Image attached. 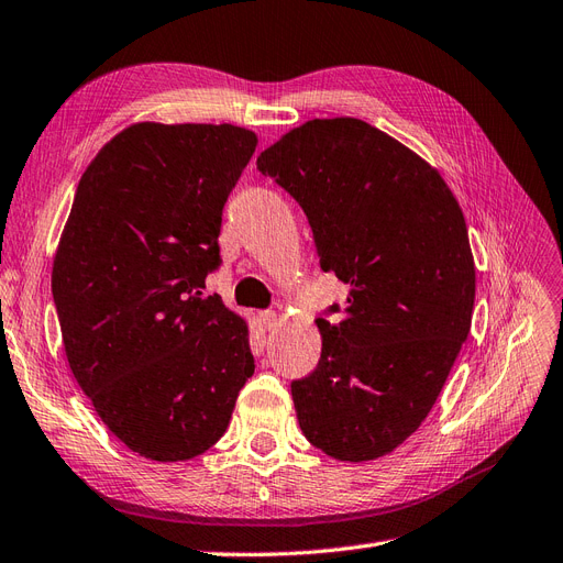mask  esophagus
<instances>
[{
    "instance_id": "esophagus-1",
    "label": "esophagus",
    "mask_w": 563,
    "mask_h": 563,
    "mask_svg": "<svg viewBox=\"0 0 563 563\" xmlns=\"http://www.w3.org/2000/svg\"><path fill=\"white\" fill-rule=\"evenodd\" d=\"M261 323L267 331H275L279 323V317H277V312H261Z\"/></svg>"
}]
</instances>
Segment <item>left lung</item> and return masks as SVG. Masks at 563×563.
I'll return each instance as SVG.
<instances>
[{
	"instance_id": "left-lung-1",
	"label": "left lung",
	"mask_w": 563,
	"mask_h": 563,
	"mask_svg": "<svg viewBox=\"0 0 563 563\" xmlns=\"http://www.w3.org/2000/svg\"><path fill=\"white\" fill-rule=\"evenodd\" d=\"M255 164L308 216L321 269L350 284L343 319H317V368L291 383L300 430L335 460L383 457L428 418L472 327L463 209L434 166L354 117L305 122Z\"/></svg>"
}]
</instances>
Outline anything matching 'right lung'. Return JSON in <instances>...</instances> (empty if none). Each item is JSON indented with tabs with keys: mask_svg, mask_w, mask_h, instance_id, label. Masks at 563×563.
I'll use <instances>...</instances> for the list:
<instances>
[{
	"mask_svg": "<svg viewBox=\"0 0 563 563\" xmlns=\"http://www.w3.org/2000/svg\"><path fill=\"white\" fill-rule=\"evenodd\" d=\"M255 145L232 124H131L87 166L60 234L67 364L108 430L157 463L209 451L253 376L246 321L201 288Z\"/></svg>",
	"mask_w": 563,
	"mask_h": 563,
	"instance_id": "right-lung-1",
	"label": "right lung"
}]
</instances>
